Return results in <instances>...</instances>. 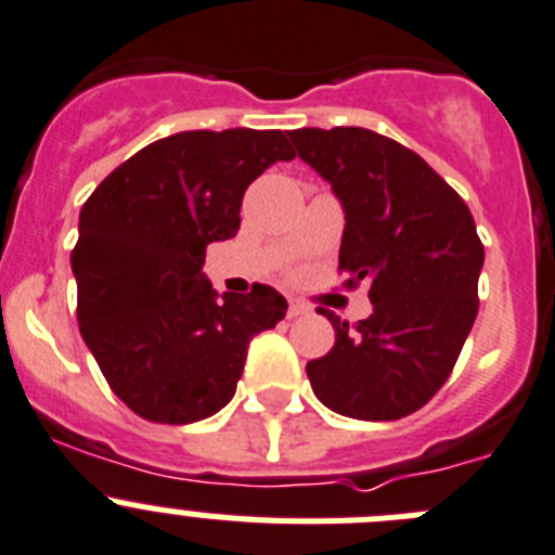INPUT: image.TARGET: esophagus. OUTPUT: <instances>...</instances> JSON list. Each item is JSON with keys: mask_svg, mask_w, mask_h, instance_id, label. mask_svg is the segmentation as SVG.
Returning a JSON list of instances; mask_svg holds the SVG:
<instances>
[{"mask_svg": "<svg viewBox=\"0 0 555 555\" xmlns=\"http://www.w3.org/2000/svg\"><path fill=\"white\" fill-rule=\"evenodd\" d=\"M307 312V307H304V304H298V301H289V309H287V314L289 318H298V314H304Z\"/></svg>", "mask_w": 555, "mask_h": 555, "instance_id": "34e87169", "label": "esophagus"}]
</instances>
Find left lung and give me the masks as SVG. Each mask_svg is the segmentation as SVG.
<instances>
[{"instance_id": "1", "label": "left lung", "mask_w": 555, "mask_h": 555, "mask_svg": "<svg viewBox=\"0 0 555 555\" xmlns=\"http://www.w3.org/2000/svg\"><path fill=\"white\" fill-rule=\"evenodd\" d=\"M304 163L346 209L343 287H371V318L323 309L334 348L307 364L314 396L357 421H398L448 382L478 314L483 246L470 209L421 154L362 127L293 129Z\"/></svg>"}]
</instances>
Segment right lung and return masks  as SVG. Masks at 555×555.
<instances>
[{"label": "right lung", "mask_w": 555, "mask_h": 555, "mask_svg": "<svg viewBox=\"0 0 555 555\" xmlns=\"http://www.w3.org/2000/svg\"><path fill=\"white\" fill-rule=\"evenodd\" d=\"M296 152L282 129L177 132L109 173L79 212L77 318L109 389L146 421L184 426L234 396L254 334L287 301L268 284L218 298L207 246L241 229L248 184Z\"/></svg>", "instance_id": "obj_1"}]
</instances>
